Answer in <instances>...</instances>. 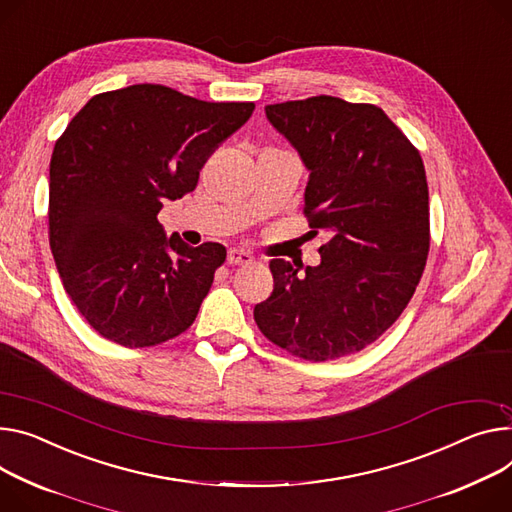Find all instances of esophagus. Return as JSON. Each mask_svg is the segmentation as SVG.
<instances>
[{
  "label": "esophagus",
  "instance_id": "obj_1",
  "mask_svg": "<svg viewBox=\"0 0 512 512\" xmlns=\"http://www.w3.org/2000/svg\"><path fill=\"white\" fill-rule=\"evenodd\" d=\"M254 262V256L250 252H244V250H238V248H231L227 252V264L231 266H246V264H252Z\"/></svg>",
  "mask_w": 512,
  "mask_h": 512
}]
</instances>
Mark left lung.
<instances>
[{
    "label": "left lung",
    "instance_id": "obj_1",
    "mask_svg": "<svg viewBox=\"0 0 512 512\" xmlns=\"http://www.w3.org/2000/svg\"><path fill=\"white\" fill-rule=\"evenodd\" d=\"M264 110L309 170L303 213L313 233L322 229L330 240L318 266L270 260L274 289L254 307V320L295 357L352 355L400 318L424 272L422 157L375 104L313 96Z\"/></svg>",
    "mask_w": 512,
    "mask_h": 512
}]
</instances>
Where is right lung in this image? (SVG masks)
Wrapping results in <instances>:
<instances>
[{"label": "right lung", "mask_w": 512, "mask_h": 512, "mask_svg": "<svg viewBox=\"0 0 512 512\" xmlns=\"http://www.w3.org/2000/svg\"><path fill=\"white\" fill-rule=\"evenodd\" d=\"M254 102H205L157 84L94 96L57 139L49 170V242L73 305L129 348L190 328L225 248L166 235L157 213L199 182L211 153Z\"/></svg>", "instance_id": "obj_1"}]
</instances>
